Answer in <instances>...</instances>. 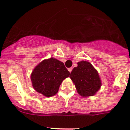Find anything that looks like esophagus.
<instances>
[{
  "label": "esophagus",
  "mask_w": 130,
  "mask_h": 130,
  "mask_svg": "<svg viewBox=\"0 0 130 130\" xmlns=\"http://www.w3.org/2000/svg\"><path fill=\"white\" fill-rule=\"evenodd\" d=\"M72 69H73V68H68V71L70 72H72Z\"/></svg>",
  "instance_id": "34e87169"
}]
</instances>
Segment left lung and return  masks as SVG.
Wrapping results in <instances>:
<instances>
[{"instance_id": "obj_1", "label": "left lung", "mask_w": 130, "mask_h": 130, "mask_svg": "<svg viewBox=\"0 0 130 130\" xmlns=\"http://www.w3.org/2000/svg\"><path fill=\"white\" fill-rule=\"evenodd\" d=\"M78 94L82 97L92 96L100 89L102 81L99 73L89 62L82 60L73 69L70 75Z\"/></svg>"}]
</instances>
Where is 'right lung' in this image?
<instances>
[{
  "label": "right lung",
  "mask_w": 130,
  "mask_h": 130,
  "mask_svg": "<svg viewBox=\"0 0 130 130\" xmlns=\"http://www.w3.org/2000/svg\"><path fill=\"white\" fill-rule=\"evenodd\" d=\"M70 74L62 62L51 57L43 60L36 66L30 79L36 91L45 97H51L58 92L63 80Z\"/></svg>",
  "instance_id": "add662e5"
}]
</instances>
